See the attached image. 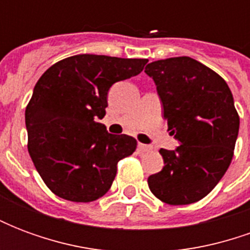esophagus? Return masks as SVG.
<instances>
[{
  "label": "esophagus",
  "mask_w": 250,
  "mask_h": 250,
  "mask_svg": "<svg viewBox=\"0 0 250 250\" xmlns=\"http://www.w3.org/2000/svg\"><path fill=\"white\" fill-rule=\"evenodd\" d=\"M138 150H139V152H150L152 150V147L150 146V145H143V143H139L138 145Z\"/></svg>",
  "instance_id": "1"
}]
</instances>
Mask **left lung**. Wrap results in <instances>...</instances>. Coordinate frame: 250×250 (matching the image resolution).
<instances>
[{"label":"left lung","instance_id":"1","mask_svg":"<svg viewBox=\"0 0 250 250\" xmlns=\"http://www.w3.org/2000/svg\"><path fill=\"white\" fill-rule=\"evenodd\" d=\"M163 104L175 150L161 148L165 166L148 177L151 193L168 205L194 204L215 188L231 162L240 128L233 95L222 77L191 57L147 64Z\"/></svg>","mask_w":250,"mask_h":250}]
</instances>
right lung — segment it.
I'll return each instance as SVG.
<instances>
[{
  "label": "right lung",
  "mask_w": 250,
  "mask_h": 250,
  "mask_svg": "<svg viewBox=\"0 0 250 250\" xmlns=\"http://www.w3.org/2000/svg\"><path fill=\"white\" fill-rule=\"evenodd\" d=\"M147 59L76 55L48 68L25 109L28 151L57 197L92 202L111 188L120 159L136 150L132 136L114 135L103 119L116 82L139 75Z\"/></svg>",
  "instance_id": "1"
}]
</instances>
